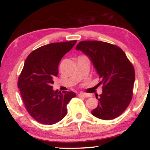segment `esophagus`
I'll list each match as a JSON object with an SVG mask.
<instances>
[{"mask_svg": "<svg viewBox=\"0 0 150 150\" xmlns=\"http://www.w3.org/2000/svg\"><path fill=\"white\" fill-rule=\"evenodd\" d=\"M79 96H82V97H89L90 95L89 94H87V93H81L78 95Z\"/></svg>", "mask_w": 150, "mask_h": 150, "instance_id": "1", "label": "esophagus"}]
</instances>
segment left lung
Segmentation results:
<instances>
[{
	"label": "left lung",
	"instance_id": "1",
	"mask_svg": "<svg viewBox=\"0 0 150 150\" xmlns=\"http://www.w3.org/2000/svg\"><path fill=\"white\" fill-rule=\"evenodd\" d=\"M88 57L101 79L103 93L96 98L98 106L91 113L109 120L120 116L128 107L133 95L135 71L123 50L100 41H82L76 46Z\"/></svg>",
	"mask_w": 150,
	"mask_h": 150
}]
</instances>
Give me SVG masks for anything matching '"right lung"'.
Masks as SVG:
<instances>
[{
	"label": "right lung",
	"instance_id": "right-lung-1",
	"mask_svg": "<svg viewBox=\"0 0 150 150\" xmlns=\"http://www.w3.org/2000/svg\"><path fill=\"white\" fill-rule=\"evenodd\" d=\"M77 40L52 43L38 48L26 58L18 81V88L30 116L40 123L52 125L67 115V105L75 93L54 91L52 84L58 65Z\"/></svg>",
	"mask_w": 150,
	"mask_h": 150
}]
</instances>
